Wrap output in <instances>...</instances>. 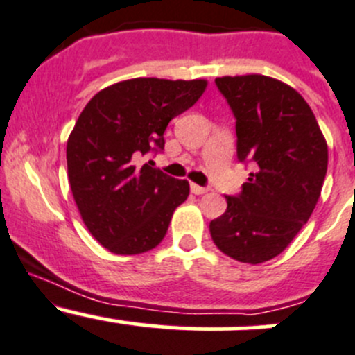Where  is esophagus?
I'll return each instance as SVG.
<instances>
[{
	"label": "esophagus",
	"mask_w": 355,
	"mask_h": 355,
	"mask_svg": "<svg viewBox=\"0 0 355 355\" xmlns=\"http://www.w3.org/2000/svg\"><path fill=\"white\" fill-rule=\"evenodd\" d=\"M189 188H191V193H195V195H203V193H207V188L198 184H191Z\"/></svg>",
	"instance_id": "obj_1"
}]
</instances>
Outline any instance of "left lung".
<instances>
[{
    "label": "left lung",
    "instance_id": "left-lung-1",
    "mask_svg": "<svg viewBox=\"0 0 355 355\" xmlns=\"http://www.w3.org/2000/svg\"><path fill=\"white\" fill-rule=\"evenodd\" d=\"M217 87L236 119L240 162L254 173L210 223L223 254L261 264L282 254L311 217L328 169V145L307 101L292 86L261 73L224 76Z\"/></svg>",
    "mask_w": 355,
    "mask_h": 355
}]
</instances>
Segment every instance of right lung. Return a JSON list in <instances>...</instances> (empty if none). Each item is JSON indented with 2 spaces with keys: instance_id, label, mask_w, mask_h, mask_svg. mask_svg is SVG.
Returning <instances> with one entry per match:
<instances>
[{
  "instance_id": "add662e5",
  "label": "right lung",
  "mask_w": 355,
  "mask_h": 355,
  "mask_svg": "<svg viewBox=\"0 0 355 355\" xmlns=\"http://www.w3.org/2000/svg\"><path fill=\"white\" fill-rule=\"evenodd\" d=\"M205 79L136 77L94 94L67 141L70 189L98 243L136 255L164 240L189 184L136 159L164 150L167 124L198 101Z\"/></svg>"
}]
</instances>
